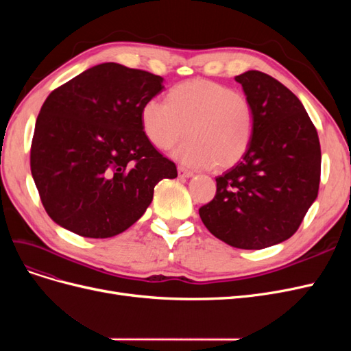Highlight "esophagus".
I'll use <instances>...</instances> for the list:
<instances>
[{
	"instance_id": "obj_1",
	"label": "esophagus",
	"mask_w": 351,
	"mask_h": 351,
	"mask_svg": "<svg viewBox=\"0 0 351 351\" xmlns=\"http://www.w3.org/2000/svg\"><path fill=\"white\" fill-rule=\"evenodd\" d=\"M177 173H178V177H182V178H189V177L193 176V173L189 171V169H186L184 167H178Z\"/></svg>"
}]
</instances>
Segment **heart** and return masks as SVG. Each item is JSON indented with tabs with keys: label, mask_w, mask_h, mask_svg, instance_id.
<instances>
[{
	"label": "heart",
	"mask_w": 351,
	"mask_h": 351,
	"mask_svg": "<svg viewBox=\"0 0 351 351\" xmlns=\"http://www.w3.org/2000/svg\"><path fill=\"white\" fill-rule=\"evenodd\" d=\"M145 136L158 149H169L184 133L189 139L174 151L187 167L224 171L241 161L254 132V112L243 93L206 79L177 84L168 102L147 99L141 110Z\"/></svg>",
	"instance_id": "b5f03b06"
}]
</instances>
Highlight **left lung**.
<instances>
[{"label": "left lung", "mask_w": 351, "mask_h": 351, "mask_svg": "<svg viewBox=\"0 0 351 351\" xmlns=\"http://www.w3.org/2000/svg\"><path fill=\"white\" fill-rule=\"evenodd\" d=\"M254 112L249 151L217 177V195L199 209L205 227L237 249L290 239L317 197L321 145L303 104L258 70L236 76Z\"/></svg>", "instance_id": "1"}]
</instances>
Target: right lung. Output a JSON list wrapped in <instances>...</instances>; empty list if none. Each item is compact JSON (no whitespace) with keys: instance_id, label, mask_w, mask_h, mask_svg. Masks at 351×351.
I'll use <instances>...</instances> for the list:
<instances>
[{"instance_id":"1","label":"right lung","mask_w":351,"mask_h":351,"mask_svg":"<svg viewBox=\"0 0 351 351\" xmlns=\"http://www.w3.org/2000/svg\"><path fill=\"white\" fill-rule=\"evenodd\" d=\"M152 73L104 62L49 93L38 115L30 171L60 227L114 237L139 219L162 178H176L141 124L142 105L162 92Z\"/></svg>"}]
</instances>
